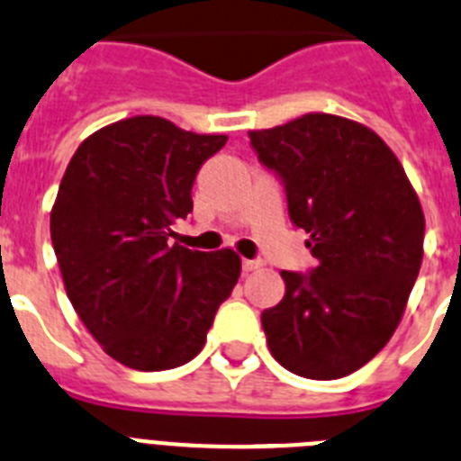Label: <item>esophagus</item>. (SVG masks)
<instances>
[{"label":"esophagus","mask_w":461,"mask_h":461,"mask_svg":"<svg viewBox=\"0 0 461 461\" xmlns=\"http://www.w3.org/2000/svg\"><path fill=\"white\" fill-rule=\"evenodd\" d=\"M262 267H264L262 259H243V271H246V274L262 269Z\"/></svg>","instance_id":"esophagus-1"}]
</instances>
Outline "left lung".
Masks as SVG:
<instances>
[{"mask_svg": "<svg viewBox=\"0 0 461 461\" xmlns=\"http://www.w3.org/2000/svg\"><path fill=\"white\" fill-rule=\"evenodd\" d=\"M248 136L318 259L308 276L280 271L285 297L262 313L269 350L303 378H343L402 322L422 264L420 199L390 146L355 120L306 113Z\"/></svg>", "mask_w": 461, "mask_h": 461, "instance_id": "obj_1", "label": "left lung"}]
</instances>
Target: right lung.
Returning a JSON list of instances; mask_svg holds the SVG:
<instances>
[{
	"mask_svg": "<svg viewBox=\"0 0 461 461\" xmlns=\"http://www.w3.org/2000/svg\"><path fill=\"white\" fill-rule=\"evenodd\" d=\"M225 143L134 115L87 136L64 171L50 211L64 290L104 352L130 369L197 357L241 276L231 248L169 243L171 225L192 211L199 167Z\"/></svg>",
	"mask_w": 461,
	"mask_h": 461,
	"instance_id": "right-lung-1",
	"label": "right lung"
}]
</instances>
